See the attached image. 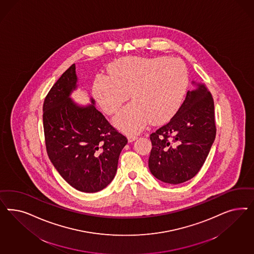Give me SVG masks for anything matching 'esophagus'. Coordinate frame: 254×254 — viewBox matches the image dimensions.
<instances>
[{"label": "esophagus", "instance_id": "obj_1", "mask_svg": "<svg viewBox=\"0 0 254 254\" xmlns=\"http://www.w3.org/2000/svg\"><path fill=\"white\" fill-rule=\"evenodd\" d=\"M127 138H128L129 142H132V141H134L135 139L138 138V135H136V134H128L127 135Z\"/></svg>", "mask_w": 254, "mask_h": 254}]
</instances>
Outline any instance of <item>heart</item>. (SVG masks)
Here are the masks:
<instances>
[{"label": "heart", "mask_w": 254, "mask_h": 254, "mask_svg": "<svg viewBox=\"0 0 254 254\" xmlns=\"http://www.w3.org/2000/svg\"><path fill=\"white\" fill-rule=\"evenodd\" d=\"M110 76L95 78L93 93L100 107L114 115L129 99L134 100L115 118L127 132L141 129L149 121H169L182 107L189 83L185 63L176 58H126L111 65Z\"/></svg>", "instance_id": "obj_1"}]
</instances>
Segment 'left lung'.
Segmentation results:
<instances>
[{
	"mask_svg": "<svg viewBox=\"0 0 254 254\" xmlns=\"http://www.w3.org/2000/svg\"><path fill=\"white\" fill-rule=\"evenodd\" d=\"M192 86L177 114L150 135L149 169L167 184L178 185L194 177L215 139L212 95L204 83L192 81Z\"/></svg>",
	"mask_w": 254,
	"mask_h": 254,
	"instance_id": "obj_1",
	"label": "left lung"
}]
</instances>
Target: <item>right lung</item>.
I'll return each instance as SVG.
<instances>
[{"mask_svg": "<svg viewBox=\"0 0 254 254\" xmlns=\"http://www.w3.org/2000/svg\"><path fill=\"white\" fill-rule=\"evenodd\" d=\"M76 81L72 64L46 95L43 105L46 152L70 186L81 192H99L116 176L127 138L93 105L78 107L70 100Z\"/></svg>", "mask_w": 254, "mask_h": 254, "instance_id": "right-lung-1", "label": "right lung"}]
</instances>
